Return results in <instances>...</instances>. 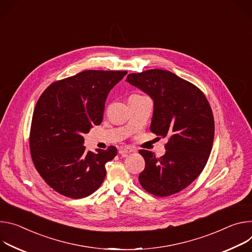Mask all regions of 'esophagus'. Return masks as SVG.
Segmentation results:
<instances>
[{
    "label": "esophagus",
    "mask_w": 252,
    "mask_h": 252,
    "mask_svg": "<svg viewBox=\"0 0 252 252\" xmlns=\"http://www.w3.org/2000/svg\"><path fill=\"white\" fill-rule=\"evenodd\" d=\"M132 152H135V149H133L131 147H121L119 149V154H121L123 156H126L127 154H130Z\"/></svg>",
    "instance_id": "obj_1"
}]
</instances>
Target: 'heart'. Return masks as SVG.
<instances>
[{
  "instance_id": "obj_1",
  "label": "heart",
  "mask_w": 252,
  "mask_h": 252,
  "mask_svg": "<svg viewBox=\"0 0 252 252\" xmlns=\"http://www.w3.org/2000/svg\"><path fill=\"white\" fill-rule=\"evenodd\" d=\"M132 96H135V95H132Z\"/></svg>"
}]
</instances>
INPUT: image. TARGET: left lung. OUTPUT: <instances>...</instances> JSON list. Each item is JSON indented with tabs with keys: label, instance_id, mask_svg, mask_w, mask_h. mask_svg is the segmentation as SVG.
I'll return each mask as SVG.
<instances>
[{
	"label": "left lung",
	"instance_id": "8db88e82",
	"mask_svg": "<svg viewBox=\"0 0 252 252\" xmlns=\"http://www.w3.org/2000/svg\"><path fill=\"white\" fill-rule=\"evenodd\" d=\"M126 81L152 98L150 130L168 138L166 152L159 158L151 151H139L145 160L139 182L155 196H169L190 185L204 169L214 139L211 107L199 88L170 71L133 73Z\"/></svg>",
	"mask_w": 252,
	"mask_h": 252
}]
</instances>
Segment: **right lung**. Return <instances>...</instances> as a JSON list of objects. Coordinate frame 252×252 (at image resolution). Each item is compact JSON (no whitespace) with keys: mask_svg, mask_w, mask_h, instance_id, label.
I'll return each instance as SVG.
<instances>
[{"mask_svg":"<svg viewBox=\"0 0 252 252\" xmlns=\"http://www.w3.org/2000/svg\"><path fill=\"white\" fill-rule=\"evenodd\" d=\"M126 74L83 71L54 82L40 96L31 124V156L45 182L64 196L79 199L95 192L105 179V164L117 155L114 146L87 151L83 136L101 124L107 96Z\"/></svg>","mask_w":252,"mask_h":252,"instance_id":"add662e5","label":"right lung"}]
</instances>
